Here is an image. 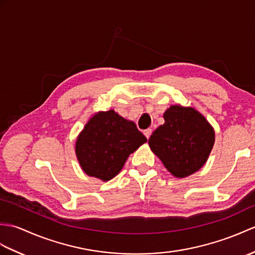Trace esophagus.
<instances>
[{"label": "esophagus", "instance_id": "obj_1", "mask_svg": "<svg viewBox=\"0 0 255 255\" xmlns=\"http://www.w3.org/2000/svg\"><path fill=\"white\" fill-rule=\"evenodd\" d=\"M143 133H144V135L146 137V139H149L150 138V135L152 134V129H145L144 131H143Z\"/></svg>", "mask_w": 255, "mask_h": 255}]
</instances>
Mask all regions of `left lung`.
Here are the masks:
<instances>
[{
    "label": "left lung",
    "mask_w": 255,
    "mask_h": 255,
    "mask_svg": "<svg viewBox=\"0 0 255 255\" xmlns=\"http://www.w3.org/2000/svg\"><path fill=\"white\" fill-rule=\"evenodd\" d=\"M165 123L149 139L152 152L176 178L194 174L208 161L215 142V131L208 120L190 106L170 105Z\"/></svg>",
    "instance_id": "obj_1"
}]
</instances>
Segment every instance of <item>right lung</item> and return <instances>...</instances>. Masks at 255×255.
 Returning a JSON list of instances; mask_svg holds the SVG:
<instances>
[{
	"label": "right lung",
	"instance_id": "right-lung-1",
	"mask_svg": "<svg viewBox=\"0 0 255 255\" xmlns=\"http://www.w3.org/2000/svg\"><path fill=\"white\" fill-rule=\"evenodd\" d=\"M146 142L135 124L114 110L94 113L78 134L75 152L88 176L109 181L120 174L129 155Z\"/></svg>",
	"mask_w": 255,
	"mask_h": 255
}]
</instances>
